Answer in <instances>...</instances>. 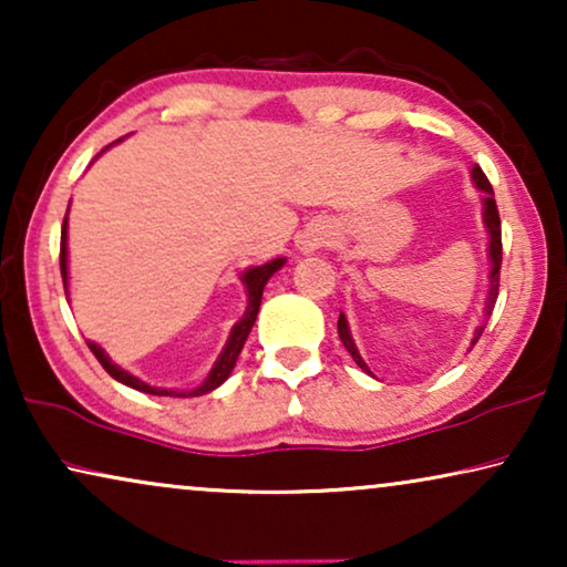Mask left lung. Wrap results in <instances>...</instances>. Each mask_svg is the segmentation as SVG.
Listing matches in <instances>:
<instances>
[{"label":"left lung","instance_id":"8db88e82","mask_svg":"<svg viewBox=\"0 0 567 567\" xmlns=\"http://www.w3.org/2000/svg\"><path fill=\"white\" fill-rule=\"evenodd\" d=\"M472 183H475L480 190H485V198H483V221H485V227H487V235H491V247H487V255H491V262H493V268H491V293H487L485 315H483L485 320H487V317L493 315L495 299H498V286H501V260H503L501 216H498V206H495V198H493V185H491V181H487L485 173H483V169H480L477 165L472 167ZM483 330H485V324H480V328L475 330V340H472V346L477 343L480 336H483ZM338 336H340V340H343L346 351L353 355V361L359 363V367H361L363 371H367V374H371L369 367H367V363H363V359H361V353L355 351V343H353V338H351V330H348V320H346L343 312H340V320H338Z\"/></svg>","mask_w":567,"mask_h":567}]
</instances>
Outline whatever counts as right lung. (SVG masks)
Instances as JSON below:
<instances>
[{
    "label": "right lung",
    "instance_id": "add662e5",
    "mask_svg": "<svg viewBox=\"0 0 567 567\" xmlns=\"http://www.w3.org/2000/svg\"><path fill=\"white\" fill-rule=\"evenodd\" d=\"M118 142H121V138H118ZM103 152H105V150H103ZM59 260H61V278H64V291L69 293L66 216H64V227H61V255H59ZM284 262H286V258H276V260L266 262V266H255V268H247V270H245V274H243V284H245V289H247V309H245L243 320H239V322L235 324V328H231L229 340H227V346H224L221 355H219V359H216L214 369L208 371V377L196 386V390L181 392V390H165V386H152V384L142 382V379H136L134 374H128V371H123V369L118 367V363H113L111 359H107V353L103 351V348H100L97 343H90V340H87L90 351L95 353V359H97L100 363H103V369L107 371V374H111L113 379H118L121 384L131 386V390L146 392V394H159V398H198V394L212 392V390H216V386H219V384L227 382V377L231 374V369H235V363H237V359H239V351H243L245 340H247V336H250V330H252V324H255V317H258V312H260L262 289H266L268 278L274 276L278 268H284Z\"/></svg>",
    "mask_w": 567,
    "mask_h": 567
}]
</instances>
